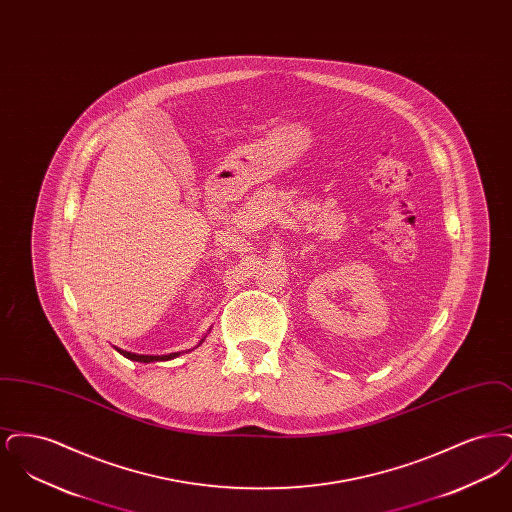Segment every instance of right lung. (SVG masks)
Wrapping results in <instances>:
<instances>
[{
    "label": "right lung",
    "instance_id": "obj_1",
    "mask_svg": "<svg viewBox=\"0 0 512 512\" xmlns=\"http://www.w3.org/2000/svg\"><path fill=\"white\" fill-rule=\"evenodd\" d=\"M205 340V338H203ZM203 340L199 341L195 347H199ZM194 347V349H195ZM122 357L130 359V361H138V363H155V361H171L174 357H178L180 353H169V355H138V353H132V351H124L121 347H115Z\"/></svg>",
    "mask_w": 512,
    "mask_h": 512
}]
</instances>
